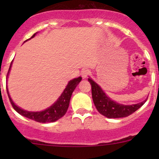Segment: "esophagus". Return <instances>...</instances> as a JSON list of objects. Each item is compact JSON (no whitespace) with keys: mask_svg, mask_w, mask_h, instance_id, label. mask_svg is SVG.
<instances>
[{"mask_svg":"<svg viewBox=\"0 0 159 159\" xmlns=\"http://www.w3.org/2000/svg\"><path fill=\"white\" fill-rule=\"evenodd\" d=\"M81 76H82L83 78H86L91 75V71L89 69H83L81 70Z\"/></svg>","mask_w":159,"mask_h":159,"instance_id":"esophagus-1","label":"esophagus"}]
</instances>
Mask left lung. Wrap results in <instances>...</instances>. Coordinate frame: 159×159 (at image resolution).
Wrapping results in <instances>:
<instances>
[{
    "mask_svg": "<svg viewBox=\"0 0 159 159\" xmlns=\"http://www.w3.org/2000/svg\"><path fill=\"white\" fill-rule=\"evenodd\" d=\"M89 81L91 84L92 99L96 108L100 114L108 118H118L128 117L140 108L146 100L141 103L131 105H124L116 103L105 94L102 89L91 78Z\"/></svg>",
    "mask_w": 159,
    "mask_h": 159,
    "instance_id": "left-lung-1",
    "label": "left lung"
}]
</instances>
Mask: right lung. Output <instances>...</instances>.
<instances>
[{"instance_id": "right-lung-1", "label": "right lung", "mask_w": 159, "mask_h": 159, "mask_svg": "<svg viewBox=\"0 0 159 159\" xmlns=\"http://www.w3.org/2000/svg\"><path fill=\"white\" fill-rule=\"evenodd\" d=\"M35 34H34L30 38H34V37L35 36ZM30 38H29V39H30ZM26 41H28V40H26ZM11 64L10 68H9L8 72H7V75H8L9 70L11 69ZM81 81V77H79V78H75V79L70 81L69 82H68V85H67L66 89H65V91H63V93H62L61 95L60 96V98L57 99V102H56L54 105H51V106L48 108V109L40 112H30L23 109H20V108H18V107L16 106V105H14V103L12 102L10 96H9L7 90V94H8L9 99H10L11 105H12V107L14 108V109L17 112H18L20 115H23V116L26 117V118H30V119L34 120V121H38V122H53V121H57V120H58L59 118H61V117H63L64 115H65V113H66L67 110H68V106H69V102L70 97H71L72 92H73L74 90L75 89V88L77 87V85L79 84V82Z\"/></svg>"}]
</instances>
